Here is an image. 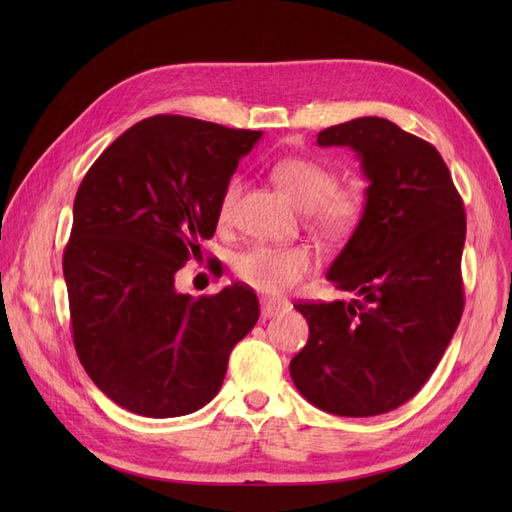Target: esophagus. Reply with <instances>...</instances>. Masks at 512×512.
<instances>
[{"instance_id": "obj_1", "label": "esophagus", "mask_w": 512, "mask_h": 512, "mask_svg": "<svg viewBox=\"0 0 512 512\" xmlns=\"http://www.w3.org/2000/svg\"><path fill=\"white\" fill-rule=\"evenodd\" d=\"M288 312V303L280 299H262L260 301V314L262 318H273L277 314Z\"/></svg>"}]
</instances>
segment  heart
I'll return each instance as SVG.
<instances>
[{"instance_id":"1","label":"heart","mask_w":512,"mask_h":512,"mask_svg":"<svg viewBox=\"0 0 512 512\" xmlns=\"http://www.w3.org/2000/svg\"><path fill=\"white\" fill-rule=\"evenodd\" d=\"M271 177L305 209L307 220L329 239H344L361 226L367 213V190L361 183L337 185L335 168L314 158H282L271 166ZM241 194V179L232 177L222 190L218 222L228 224ZM312 252L303 245L260 243L235 260V271L245 284L267 294L297 286L312 269Z\"/></svg>"}]
</instances>
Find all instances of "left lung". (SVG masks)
Listing matches in <instances>:
<instances>
[{"label": "left lung", "instance_id": "left-lung-1", "mask_svg": "<svg viewBox=\"0 0 512 512\" xmlns=\"http://www.w3.org/2000/svg\"><path fill=\"white\" fill-rule=\"evenodd\" d=\"M318 145L356 153L369 205L327 271L354 299L294 305L309 339L290 378L324 412L376 416L421 391L455 335L466 211L438 149L389 119L339 123Z\"/></svg>", "mask_w": 512, "mask_h": 512}]
</instances>
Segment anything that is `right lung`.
Listing matches in <instances>:
<instances>
[{"instance_id": "right-lung-1", "label": "right lung", "mask_w": 512, "mask_h": 512, "mask_svg": "<svg viewBox=\"0 0 512 512\" xmlns=\"http://www.w3.org/2000/svg\"><path fill=\"white\" fill-rule=\"evenodd\" d=\"M262 132L156 115L106 147L74 198L64 252L76 354L117 406L192 414L218 395L228 356L254 329V290L194 299L175 273L213 237L224 185Z\"/></svg>"}]
</instances>
